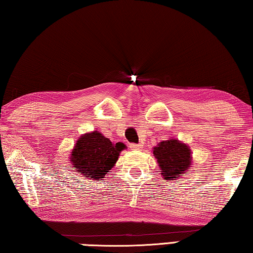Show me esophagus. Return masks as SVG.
<instances>
[{
  "label": "esophagus",
  "mask_w": 253,
  "mask_h": 253,
  "mask_svg": "<svg viewBox=\"0 0 253 253\" xmlns=\"http://www.w3.org/2000/svg\"><path fill=\"white\" fill-rule=\"evenodd\" d=\"M129 148L130 149H140L143 148L142 144H129Z\"/></svg>",
  "instance_id": "1"
}]
</instances>
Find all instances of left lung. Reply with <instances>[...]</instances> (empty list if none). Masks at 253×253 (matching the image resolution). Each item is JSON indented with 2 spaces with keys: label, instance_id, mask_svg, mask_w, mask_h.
I'll list each match as a JSON object with an SVG mask.
<instances>
[{
  "label": "left lung",
  "instance_id": "left-lung-1",
  "mask_svg": "<svg viewBox=\"0 0 253 253\" xmlns=\"http://www.w3.org/2000/svg\"><path fill=\"white\" fill-rule=\"evenodd\" d=\"M153 153L160 165L162 175L169 181L178 178L182 173L187 172L191 165L190 148L177 139L163 140L154 148Z\"/></svg>",
  "mask_w": 253,
  "mask_h": 253
}]
</instances>
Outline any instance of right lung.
<instances>
[{"mask_svg": "<svg viewBox=\"0 0 253 253\" xmlns=\"http://www.w3.org/2000/svg\"><path fill=\"white\" fill-rule=\"evenodd\" d=\"M124 148L123 143L114 144L101 132L93 131L79 138L71 154V163L84 177L98 181L110 172Z\"/></svg>", "mask_w": 253, "mask_h": 253, "instance_id": "1", "label": "right lung"}]
</instances>
